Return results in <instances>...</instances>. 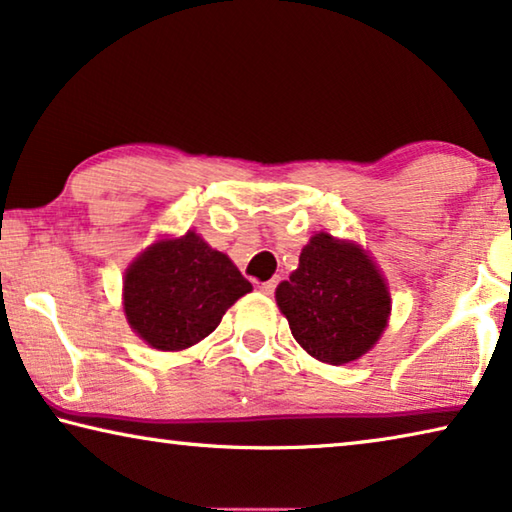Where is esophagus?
<instances>
[{"label": "esophagus", "instance_id": "obj_1", "mask_svg": "<svg viewBox=\"0 0 512 512\" xmlns=\"http://www.w3.org/2000/svg\"><path fill=\"white\" fill-rule=\"evenodd\" d=\"M278 282H280L278 278H271L269 282H262V287H259V289H262L264 294L271 296V294H275V289H278Z\"/></svg>", "mask_w": 512, "mask_h": 512}]
</instances>
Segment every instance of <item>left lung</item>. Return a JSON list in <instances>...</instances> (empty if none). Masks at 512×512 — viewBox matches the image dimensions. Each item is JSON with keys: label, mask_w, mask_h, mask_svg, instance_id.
Wrapping results in <instances>:
<instances>
[{"label": "left lung", "mask_w": 512, "mask_h": 512, "mask_svg": "<svg viewBox=\"0 0 512 512\" xmlns=\"http://www.w3.org/2000/svg\"><path fill=\"white\" fill-rule=\"evenodd\" d=\"M291 335L312 358L328 364L358 360L387 326L383 278L355 243L316 234L298 269L275 291Z\"/></svg>", "instance_id": "1"}]
</instances>
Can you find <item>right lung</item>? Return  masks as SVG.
<instances>
[{"instance_id":"obj_1","label":"right lung","mask_w":512,"mask_h":512,"mask_svg":"<svg viewBox=\"0 0 512 512\" xmlns=\"http://www.w3.org/2000/svg\"><path fill=\"white\" fill-rule=\"evenodd\" d=\"M253 289L230 257L196 232L159 241L125 275V314L150 346L182 351L221 323L234 300Z\"/></svg>"}]
</instances>
